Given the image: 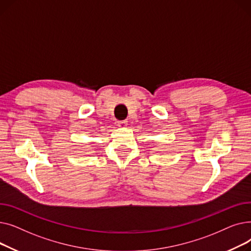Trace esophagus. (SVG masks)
<instances>
[{"instance_id": "34e87169", "label": "esophagus", "mask_w": 251, "mask_h": 251, "mask_svg": "<svg viewBox=\"0 0 251 251\" xmlns=\"http://www.w3.org/2000/svg\"><path fill=\"white\" fill-rule=\"evenodd\" d=\"M117 124H118V126H119V127H126V125H127V121H126V120L118 121V122H117Z\"/></svg>"}]
</instances>
